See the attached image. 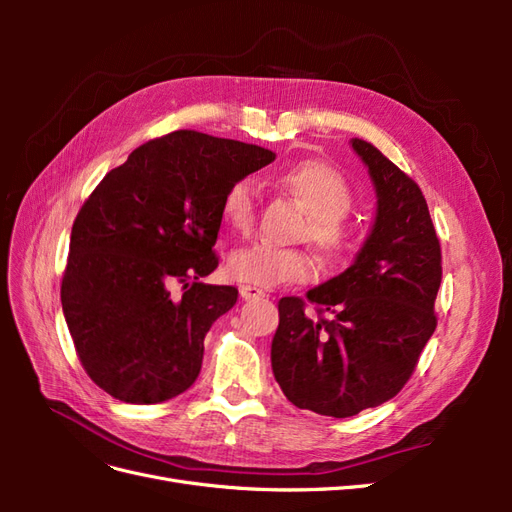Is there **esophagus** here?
<instances>
[{"instance_id": "1", "label": "esophagus", "mask_w": 512, "mask_h": 512, "mask_svg": "<svg viewBox=\"0 0 512 512\" xmlns=\"http://www.w3.org/2000/svg\"><path fill=\"white\" fill-rule=\"evenodd\" d=\"M239 294H241V299H245V301H254V299L267 297L265 290H260V288H256V286H247V284L239 288Z\"/></svg>"}]
</instances>
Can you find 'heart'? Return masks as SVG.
Here are the masks:
<instances>
[{
    "instance_id": "obj_1",
    "label": "heart",
    "mask_w": 512,
    "mask_h": 512,
    "mask_svg": "<svg viewBox=\"0 0 512 512\" xmlns=\"http://www.w3.org/2000/svg\"><path fill=\"white\" fill-rule=\"evenodd\" d=\"M277 181L309 213L305 237L320 247L331 265L348 262L359 241L346 222L352 209V190L346 177L327 162L305 160L286 168ZM222 218L235 230H247L254 224V185L250 179L230 183L222 198ZM226 273L247 286L275 288L314 280L318 265L312 254L297 247L254 241L228 254Z\"/></svg>"
}]
</instances>
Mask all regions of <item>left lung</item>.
<instances>
[{"label":"left lung","mask_w":512,"mask_h":512,"mask_svg":"<svg viewBox=\"0 0 512 512\" xmlns=\"http://www.w3.org/2000/svg\"><path fill=\"white\" fill-rule=\"evenodd\" d=\"M376 190V218L352 265L305 297L280 299L271 344L277 384L297 408L346 418L395 397L436 331L442 252L421 188L367 141L352 138Z\"/></svg>","instance_id":"obj_1"}]
</instances>
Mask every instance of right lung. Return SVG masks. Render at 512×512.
<instances>
[{"mask_svg": "<svg viewBox=\"0 0 512 512\" xmlns=\"http://www.w3.org/2000/svg\"><path fill=\"white\" fill-rule=\"evenodd\" d=\"M273 160L258 145L179 130L134 149L85 200L61 307L85 371L108 395L160 404L194 384L205 335L239 294L200 282L218 267L224 192Z\"/></svg>", "mask_w": 512, "mask_h": 512, "instance_id": "obj_1", "label": "right lung"}]
</instances>
